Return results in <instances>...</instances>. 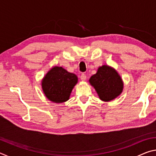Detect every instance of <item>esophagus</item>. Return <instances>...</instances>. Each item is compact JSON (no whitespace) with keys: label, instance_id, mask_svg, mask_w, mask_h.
I'll return each mask as SVG.
<instances>
[{"label":"esophagus","instance_id":"34e87169","mask_svg":"<svg viewBox=\"0 0 156 156\" xmlns=\"http://www.w3.org/2000/svg\"><path fill=\"white\" fill-rule=\"evenodd\" d=\"M80 79L81 80H85L87 79V76L86 74H84V73H82L81 76H80Z\"/></svg>","mask_w":156,"mask_h":156}]
</instances>
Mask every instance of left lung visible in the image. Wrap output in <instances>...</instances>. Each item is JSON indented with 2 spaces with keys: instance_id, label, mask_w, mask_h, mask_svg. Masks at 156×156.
<instances>
[{
  "instance_id": "obj_1",
  "label": "left lung",
  "mask_w": 156,
  "mask_h": 156,
  "mask_svg": "<svg viewBox=\"0 0 156 156\" xmlns=\"http://www.w3.org/2000/svg\"><path fill=\"white\" fill-rule=\"evenodd\" d=\"M89 83L96 89L100 100L110 101L122 93L123 83L117 72L107 65H103L89 79Z\"/></svg>"
}]
</instances>
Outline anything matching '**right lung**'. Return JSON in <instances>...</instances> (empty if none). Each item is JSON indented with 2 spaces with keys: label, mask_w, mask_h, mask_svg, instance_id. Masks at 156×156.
Instances as JSON below:
<instances>
[{
  "label": "right lung",
  "mask_w": 156,
  "mask_h": 156,
  "mask_svg": "<svg viewBox=\"0 0 156 156\" xmlns=\"http://www.w3.org/2000/svg\"><path fill=\"white\" fill-rule=\"evenodd\" d=\"M77 82L78 78L75 74L68 72L61 67H54L43 78L42 87L49 100L60 103L69 100Z\"/></svg>",
  "instance_id": "1"
}]
</instances>
